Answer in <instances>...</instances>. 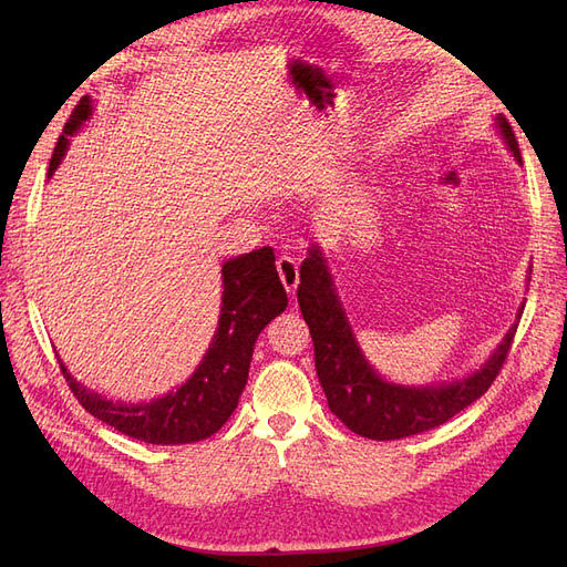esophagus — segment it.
Listing matches in <instances>:
<instances>
[{
	"label": "esophagus",
	"mask_w": 567,
	"mask_h": 567,
	"mask_svg": "<svg viewBox=\"0 0 567 567\" xmlns=\"http://www.w3.org/2000/svg\"><path fill=\"white\" fill-rule=\"evenodd\" d=\"M277 269H279L281 284L286 286L288 293H296V288H298V284H300V271H298L296 257H290L288 252L279 255V257H277Z\"/></svg>",
	"instance_id": "obj_1"
}]
</instances>
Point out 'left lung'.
Listing matches in <instances>:
<instances>
[{"mask_svg": "<svg viewBox=\"0 0 567 567\" xmlns=\"http://www.w3.org/2000/svg\"><path fill=\"white\" fill-rule=\"evenodd\" d=\"M496 123L513 156L520 161L516 134L506 117H496ZM298 305L310 326L317 375L329 400V409L352 433L369 440H400L425 433L447 423L461 409L483 398L499 375L518 329V323H513L489 362L468 379L447 385L406 388L383 381L359 352L319 248H312L300 267Z\"/></svg>", "mask_w": 567, "mask_h": 567, "instance_id": "8db88e82", "label": "left lung"}]
</instances>
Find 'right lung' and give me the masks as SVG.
<instances>
[{
    "label": "right lung",
    "instance_id": "1",
    "mask_svg": "<svg viewBox=\"0 0 567 567\" xmlns=\"http://www.w3.org/2000/svg\"><path fill=\"white\" fill-rule=\"evenodd\" d=\"M92 115V101L84 96L68 117L59 136L49 175L59 167L73 136ZM221 315L215 338L203 362L177 392L146 404H120L80 385L61 362L63 379L84 411L115 431L148 444H188L215 435L234 414L248 383L255 340L265 326L286 310V288L274 265L269 246L238 255L221 267Z\"/></svg>",
    "mask_w": 567,
    "mask_h": 567
}]
</instances>
